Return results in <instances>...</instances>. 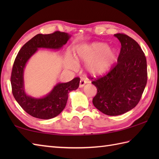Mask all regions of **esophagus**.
I'll use <instances>...</instances> for the list:
<instances>
[{
	"instance_id": "obj_1",
	"label": "esophagus",
	"mask_w": 159,
	"mask_h": 159,
	"mask_svg": "<svg viewBox=\"0 0 159 159\" xmlns=\"http://www.w3.org/2000/svg\"><path fill=\"white\" fill-rule=\"evenodd\" d=\"M87 83V80H85V79H80V80L79 87H80V88H81V87H83L84 86H85V85Z\"/></svg>"
}]
</instances>
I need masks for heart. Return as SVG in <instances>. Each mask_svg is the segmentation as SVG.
I'll use <instances>...</instances> for the list:
<instances>
[{
  "mask_svg": "<svg viewBox=\"0 0 159 159\" xmlns=\"http://www.w3.org/2000/svg\"><path fill=\"white\" fill-rule=\"evenodd\" d=\"M117 52L113 48H109L105 43H93L80 46L75 54L76 61H88L87 69L93 75L105 74L111 68L116 60ZM70 67L75 66L74 62L67 63Z\"/></svg>",
  "mask_w": 159,
  "mask_h": 159,
  "instance_id": "b5f03b06",
  "label": "heart"
}]
</instances>
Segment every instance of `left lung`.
Here are the masks:
<instances>
[{"label": "left lung", "instance_id": "8db88e82", "mask_svg": "<svg viewBox=\"0 0 159 159\" xmlns=\"http://www.w3.org/2000/svg\"><path fill=\"white\" fill-rule=\"evenodd\" d=\"M114 36L121 46L117 65L107 75L92 82L97 88L92 101L94 107L111 116L124 114L136 107L148 79L146 58L138 43L122 33Z\"/></svg>", "mask_w": 159, "mask_h": 159}]
</instances>
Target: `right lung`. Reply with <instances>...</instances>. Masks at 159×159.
<instances>
[{
    "label": "right lung",
    "mask_w": 159,
    "mask_h": 159,
    "mask_svg": "<svg viewBox=\"0 0 159 159\" xmlns=\"http://www.w3.org/2000/svg\"><path fill=\"white\" fill-rule=\"evenodd\" d=\"M70 38L68 33L60 31L38 34L26 42L17 55L11 76L12 93L17 102L30 116L42 120L57 116L66 107L68 93L79 87L80 79L77 77L67 83H57L48 94L41 98L29 96L25 88L24 71L28 61L38 48L59 50Z\"/></svg>",
    "instance_id": "add662e5"
}]
</instances>
